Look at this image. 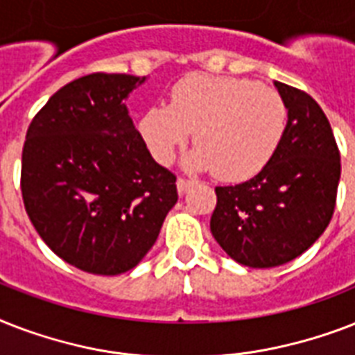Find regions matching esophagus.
Here are the masks:
<instances>
[{
    "mask_svg": "<svg viewBox=\"0 0 355 355\" xmlns=\"http://www.w3.org/2000/svg\"><path fill=\"white\" fill-rule=\"evenodd\" d=\"M197 184V180H188V178H178L177 180V191L178 195H184L186 191H188L191 186H195Z\"/></svg>",
    "mask_w": 355,
    "mask_h": 355,
    "instance_id": "1",
    "label": "esophagus"
}]
</instances>
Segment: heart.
<instances>
[{
	"mask_svg": "<svg viewBox=\"0 0 355 355\" xmlns=\"http://www.w3.org/2000/svg\"><path fill=\"white\" fill-rule=\"evenodd\" d=\"M286 127V101L276 90L205 73L178 80L169 107H150L138 123L147 149L160 164H171L195 132L199 147L184 158V167L214 171L227 182L258 175L280 147Z\"/></svg>",
	"mask_w": 355,
	"mask_h": 355,
	"instance_id": "1",
	"label": "heart"
}]
</instances>
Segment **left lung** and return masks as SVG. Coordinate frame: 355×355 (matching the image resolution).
I'll list each match as a JSON object with an SVG mask.
<instances>
[{
	"label": "left lung",
	"mask_w": 355,
	"mask_h": 355,
	"mask_svg": "<svg viewBox=\"0 0 355 355\" xmlns=\"http://www.w3.org/2000/svg\"><path fill=\"white\" fill-rule=\"evenodd\" d=\"M287 107L280 147L250 180L216 188L211 236L237 263L269 269L298 258L330 225L341 156L313 97L275 80Z\"/></svg>",
	"instance_id": "obj_1"
}]
</instances>
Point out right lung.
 <instances>
[{"mask_svg":"<svg viewBox=\"0 0 355 355\" xmlns=\"http://www.w3.org/2000/svg\"><path fill=\"white\" fill-rule=\"evenodd\" d=\"M145 80L125 73L71 80L27 130V216L58 258L92 275L134 269L178 200L177 178L150 156L125 105Z\"/></svg>","mask_w":355,"mask_h":355,"instance_id":"1","label":"right lung"}]
</instances>
